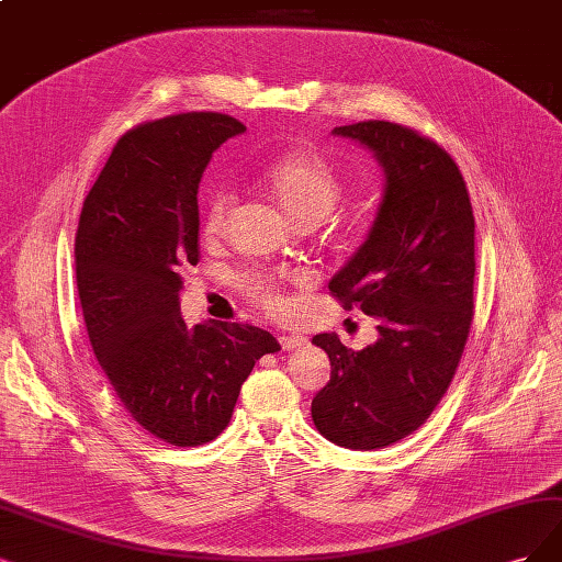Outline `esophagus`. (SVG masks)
<instances>
[{
	"mask_svg": "<svg viewBox=\"0 0 562 562\" xmlns=\"http://www.w3.org/2000/svg\"><path fill=\"white\" fill-rule=\"evenodd\" d=\"M305 342H307V338H303V336H280V345L284 351H292Z\"/></svg>",
	"mask_w": 562,
	"mask_h": 562,
	"instance_id": "esophagus-1",
	"label": "esophagus"
}]
</instances>
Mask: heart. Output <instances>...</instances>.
I'll list each match as a JSON object with an SVG mask.
<instances>
[{"instance_id": "1", "label": "heart", "mask_w": 562, "mask_h": 562, "mask_svg": "<svg viewBox=\"0 0 562 562\" xmlns=\"http://www.w3.org/2000/svg\"><path fill=\"white\" fill-rule=\"evenodd\" d=\"M261 182L294 224H319L345 196V184L334 166L313 150H296L270 161L261 171ZM232 201V192L222 187L205 199L203 232L207 238H217L224 232ZM252 292L268 307L278 310L282 305L273 282L252 280Z\"/></svg>"}]
</instances>
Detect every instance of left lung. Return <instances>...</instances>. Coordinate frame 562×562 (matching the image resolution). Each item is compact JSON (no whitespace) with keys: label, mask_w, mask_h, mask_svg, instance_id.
Segmentation results:
<instances>
[{"label":"left lung","mask_w":562,"mask_h":562,"mask_svg":"<svg viewBox=\"0 0 562 562\" xmlns=\"http://www.w3.org/2000/svg\"><path fill=\"white\" fill-rule=\"evenodd\" d=\"M330 134L359 143L382 169L375 220L328 282L380 326L359 351L336 334L313 338L330 361L313 422L334 445L368 451L417 430L453 380L474 307V217L459 166L438 143L384 120Z\"/></svg>","instance_id":"left-lung-1"}]
</instances>
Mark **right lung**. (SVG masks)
Returning <instances> with one entry per match:
<instances>
[{
    "label": "right lung",
    "instance_id": "right-lung-1",
    "mask_svg": "<svg viewBox=\"0 0 562 562\" xmlns=\"http://www.w3.org/2000/svg\"><path fill=\"white\" fill-rule=\"evenodd\" d=\"M245 127L182 113L124 134L90 190L76 234V284L101 370L138 426L176 447L215 440L243 382L280 342L249 324L180 315V270L199 261V184Z\"/></svg>",
    "mask_w": 562,
    "mask_h": 562
}]
</instances>
